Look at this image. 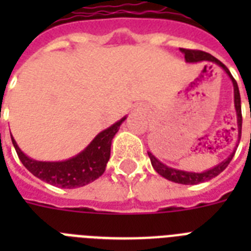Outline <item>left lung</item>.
I'll list each match as a JSON object with an SVG mask.
<instances>
[{"instance_id": "obj_1", "label": "left lung", "mask_w": 251, "mask_h": 251, "mask_svg": "<svg viewBox=\"0 0 251 251\" xmlns=\"http://www.w3.org/2000/svg\"><path fill=\"white\" fill-rule=\"evenodd\" d=\"M180 51L184 54L185 62L187 63H197L202 62V60H210V62L217 63L218 66L222 67L225 69V72L227 73L229 78L232 79V83H233V93H235V108L236 113H237V126H238V142H240V138H241V127H242V115H241V98H240V91H238V86L236 79L232 77L231 72L228 71L227 67L218 60L217 58H214L213 55L207 54L205 51H201V50H189V49H180ZM235 152L233 151L225 161H222L221 164H218L217 166L209 169L206 172L202 173H192V172H184V170H178V169H173L166 166L165 164L160 162L157 158L154 157L153 154L148 152V156L151 158V164L153 166V169L161 176H164L165 179L168 180H172L174 183H180V184H199V183L206 182V180H210V179L215 178L217 175L221 174L226 168H227L231 160L235 156Z\"/></svg>"}]
</instances>
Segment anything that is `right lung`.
<instances>
[{
  "mask_svg": "<svg viewBox=\"0 0 251 251\" xmlns=\"http://www.w3.org/2000/svg\"><path fill=\"white\" fill-rule=\"evenodd\" d=\"M125 120L126 117H124L108 129L99 132L93 142L77 156L59 162H45L29 158L22 152L13 136L11 140L22 164L34 176L59 188H77L94 182L103 175L111 156L112 139Z\"/></svg>",
  "mask_w": 251,
  "mask_h": 251,
  "instance_id": "right-lung-1",
  "label": "right lung"
}]
</instances>
